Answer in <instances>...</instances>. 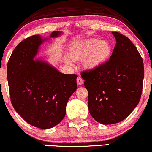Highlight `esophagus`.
<instances>
[{
    "label": "esophagus",
    "instance_id": "1",
    "mask_svg": "<svg viewBox=\"0 0 152 152\" xmlns=\"http://www.w3.org/2000/svg\"><path fill=\"white\" fill-rule=\"evenodd\" d=\"M76 82H77V84L78 85H82L83 83V80L82 79V78L80 77H78L77 79H76Z\"/></svg>",
    "mask_w": 152,
    "mask_h": 152
}]
</instances>
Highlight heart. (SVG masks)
<instances>
[{
	"label": "heart",
	"mask_w": 152,
	"mask_h": 152,
	"mask_svg": "<svg viewBox=\"0 0 152 152\" xmlns=\"http://www.w3.org/2000/svg\"><path fill=\"white\" fill-rule=\"evenodd\" d=\"M112 53L111 43L106 40L99 41L97 38H90L75 43L69 50V57L72 60H82L88 69H95L105 64L110 58ZM67 62L72 60L67 59Z\"/></svg>",
	"instance_id": "b5f03b06"
}]
</instances>
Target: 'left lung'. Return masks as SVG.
<instances>
[{"mask_svg": "<svg viewBox=\"0 0 152 152\" xmlns=\"http://www.w3.org/2000/svg\"><path fill=\"white\" fill-rule=\"evenodd\" d=\"M112 34L116 43L109 60L80 74L88 92L90 114L104 125L121 122L133 111L141 98L145 74L137 48L123 34Z\"/></svg>", "mask_w": 152, "mask_h": 152, "instance_id": "1", "label": "left lung"}]
</instances>
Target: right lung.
<instances>
[{
  "label": "right lung",
  "mask_w": 152,
  "mask_h": 152,
  "mask_svg": "<svg viewBox=\"0 0 152 152\" xmlns=\"http://www.w3.org/2000/svg\"><path fill=\"white\" fill-rule=\"evenodd\" d=\"M54 31L50 37H57ZM44 41L38 35L16 46L7 66L10 101L15 111L34 127L48 129L64 118L66 106L76 90V74H64L34 57Z\"/></svg>",
  "instance_id": "1"
}]
</instances>
